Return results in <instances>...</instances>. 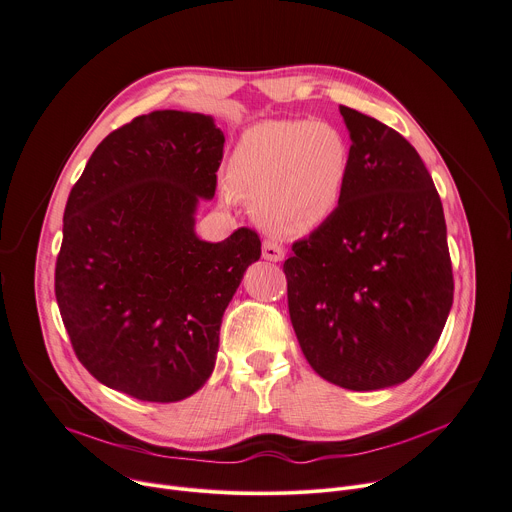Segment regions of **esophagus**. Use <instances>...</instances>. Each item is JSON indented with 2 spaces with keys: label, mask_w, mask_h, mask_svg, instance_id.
<instances>
[{
  "label": "esophagus",
  "mask_w": 512,
  "mask_h": 512,
  "mask_svg": "<svg viewBox=\"0 0 512 512\" xmlns=\"http://www.w3.org/2000/svg\"><path fill=\"white\" fill-rule=\"evenodd\" d=\"M263 259L267 261H282L284 259V247L273 241V239H267L263 243Z\"/></svg>",
  "instance_id": "obj_1"
}]
</instances>
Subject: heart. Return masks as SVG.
<instances>
[{"instance_id":"obj_1","label":"heart","mask_w":512,"mask_h":512,"mask_svg":"<svg viewBox=\"0 0 512 512\" xmlns=\"http://www.w3.org/2000/svg\"><path fill=\"white\" fill-rule=\"evenodd\" d=\"M351 171L341 128L310 118L261 120L232 151L228 175L255 218L280 235H304L339 208Z\"/></svg>"}]
</instances>
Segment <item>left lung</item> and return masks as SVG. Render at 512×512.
<instances>
[{
	"label": "left lung",
	"instance_id": "obj_1",
	"mask_svg": "<svg viewBox=\"0 0 512 512\" xmlns=\"http://www.w3.org/2000/svg\"><path fill=\"white\" fill-rule=\"evenodd\" d=\"M351 171L335 214L284 263L292 327L320 378L355 392L406 382L453 304L435 183L394 128L341 106Z\"/></svg>",
	"mask_w": 512,
	"mask_h": 512
}]
</instances>
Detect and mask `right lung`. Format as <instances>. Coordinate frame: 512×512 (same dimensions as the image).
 <instances>
[{"label":"right lung","mask_w":512,"mask_h":512,"mask_svg":"<svg viewBox=\"0 0 512 512\" xmlns=\"http://www.w3.org/2000/svg\"><path fill=\"white\" fill-rule=\"evenodd\" d=\"M224 134L212 116L155 110L114 130L69 194L55 294L71 345L104 386L177 402L214 371L222 314L261 241L196 235Z\"/></svg>","instance_id":"obj_1"}]
</instances>
